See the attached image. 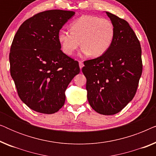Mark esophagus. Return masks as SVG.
Returning a JSON list of instances; mask_svg holds the SVG:
<instances>
[{"instance_id":"esophagus-1","label":"esophagus","mask_w":156,"mask_h":156,"mask_svg":"<svg viewBox=\"0 0 156 156\" xmlns=\"http://www.w3.org/2000/svg\"><path fill=\"white\" fill-rule=\"evenodd\" d=\"M79 65H80V69H82V67H84V64H83V62L82 61H80L79 62Z\"/></svg>"}]
</instances>
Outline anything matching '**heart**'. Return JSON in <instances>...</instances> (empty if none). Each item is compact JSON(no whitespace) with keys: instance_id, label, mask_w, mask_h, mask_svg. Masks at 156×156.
<instances>
[{"instance_id":"heart-1","label":"heart","mask_w":156,"mask_h":156,"mask_svg":"<svg viewBox=\"0 0 156 156\" xmlns=\"http://www.w3.org/2000/svg\"><path fill=\"white\" fill-rule=\"evenodd\" d=\"M70 31L62 30L57 40L62 52L72 55L80 45L85 56H101L109 50L114 42L116 30L113 23L96 16H82L70 25Z\"/></svg>"}]
</instances>
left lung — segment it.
<instances>
[{"label":"left lung","mask_w":156,"mask_h":156,"mask_svg":"<svg viewBox=\"0 0 156 156\" xmlns=\"http://www.w3.org/2000/svg\"><path fill=\"white\" fill-rule=\"evenodd\" d=\"M115 27L116 35L107 52L84 62L87 99L99 114L121 112L135 96L142 74L141 48L127 21L106 12Z\"/></svg>","instance_id":"8db88e82"}]
</instances>
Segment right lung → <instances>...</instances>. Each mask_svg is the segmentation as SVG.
<instances>
[{"label": "right lung", "instance_id": "right-lung-1", "mask_svg": "<svg viewBox=\"0 0 156 156\" xmlns=\"http://www.w3.org/2000/svg\"><path fill=\"white\" fill-rule=\"evenodd\" d=\"M74 11L50 10L25 21L14 36L9 55L10 75L23 103L51 114L65 101V91L80 73L79 62L65 53L57 40Z\"/></svg>", "mask_w": 156, "mask_h": 156}]
</instances>
